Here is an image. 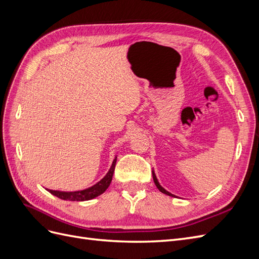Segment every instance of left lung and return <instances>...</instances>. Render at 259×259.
Returning <instances> with one entry per match:
<instances>
[{
	"instance_id": "obj_1",
	"label": "left lung",
	"mask_w": 259,
	"mask_h": 259,
	"mask_svg": "<svg viewBox=\"0 0 259 259\" xmlns=\"http://www.w3.org/2000/svg\"><path fill=\"white\" fill-rule=\"evenodd\" d=\"M152 177H153V182H154V184H155V186H156V188H158V189L162 192V193H164V194H167V195H169V197H175L174 194H171L170 192H168V191H166L165 189H164V188L160 185V183H159V180H158V178H156V176H155V173H154V170H152Z\"/></svg>"
}]
</instances>
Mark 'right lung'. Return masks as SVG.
<instances>
[{
	"label": "right lung",
	"instance_id": "obj_1",
	"mask_svg": "<svg viewBox=\"0 0 259 259\" xmlns=\"http://www.w3.org/2000/svg\"><path fill=\"white\" fill-rule=\"evenodd\" d=\"M115 163H116V155L112 162L110 169L108 170L106 176L103 179H100L97 184H95L90 188H86L84 190H77V191H59V190H51V189H46V190L51 192L53 195H55V197H57L61 200H66V201L80 202V201L92 200L94 198L98 197V195H100L101 193H104L108 189V187L110 186L114 167H115Z\"/></svg>",
	"mask_w": 259,
	"mask_h": 259
}]
</instances>
